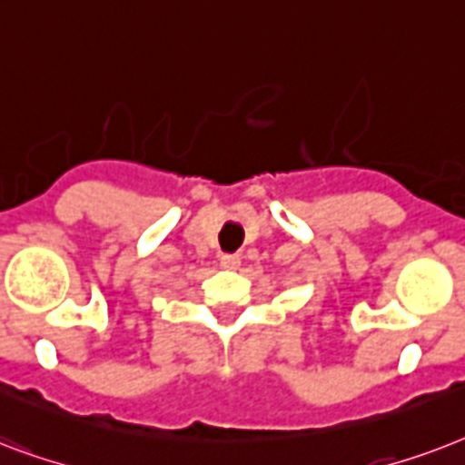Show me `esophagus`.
<instances>
[{"mask_svg":"<svg viewBox=\"0 0 465 465\" xmlns=\"http://www.w3.org/2000/svg\"><path fill=\"white\" fill-rule=\"evenodd\" d=\"M221 266L228 271H237L240 269V256L237 254H223L221 256Z\"/></svg>","mask_w":465,"mask_h":465,"instance_id":"34e87169","label":"esophagus"}]
</instances>
